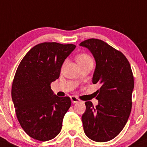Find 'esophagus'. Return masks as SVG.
I'll list each match as a JSON object with an SVG mask.
<instances>
[{
  "instance_id": "34e87169",
  "label": "esophagus",
  "mask_w": 147,
  "mask_h": 147,
  "mask_svg": "<svg viewBox=\"0 0 147 147\" xmlns=\"http://www.w3.org/2000/svg\"><path fill=\"white\" fill-rule=\"evenodd\" d=\"M70 99L72 103H76L80 101V98H78V97L75 96H70Z\"/></svg>"
}]
</instances>
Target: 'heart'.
<instances>
[{"label": "heart", "instance_id": "heart-1", "mask_svg": "<svg viewBox=\"0 0 147 147\" xmlns=\"http://www.w3.org/2000/svg\"><path fill=\"white\" fill-rule=\"evenodd\" d=\"M76 59L79 64L84 63V62H86L88 61H90V60H92V58H91L89 55H87V54L86 53L80 54V55H78V56H77Z\"/></svg>", "mask_w": 147, "mask_h": 147}]
</instances>
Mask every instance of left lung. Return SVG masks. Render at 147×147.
I'll list each match as a JSON object with an SVG mask.
<instances>
[{
	"mask_svg": "<svg viewBox=\"0 0 147 147\" xmlns=\"http://www.w3.org/2000/svg\"><path fill=\"white\" fill-rule=\"evenodd\" d=\"M80 46L86 47L96 61L92 82L99 83L98 104L85 102L82 116L85 135L98 142L110 141L124 128L132 109L134 77L130 65L122 52L102 40L89 38Z\"/></svg>",
	"mask_w": 147,
	"mask_h": 147,
	"instance_id": "left-lung-1",
	"label": "left lung"
}]
</instances>
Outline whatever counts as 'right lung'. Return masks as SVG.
<instances>
[{
	"label": "right lung",
	"instance_id": "right-lung-1",
	"mask_svg": "<svg viewBox=\"0 0 147 147\" xmlns=\"http://www.w3.org/2000/svg\"><path fill=\"white\" fill-rule=\"evenodd\" d=\"M75 47L56 42L37 44L24 55L17 69L12 99L21 127L34 140L49 141L61 132L71 100L68 96H57L51 84L59 78L63 63Z\"/></svg>",
	"mask_w": 147,
	"mask_h": 147
}]
</instances>
